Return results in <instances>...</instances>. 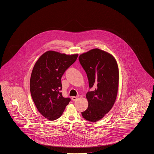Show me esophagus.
Wrapping results in <instances>:
<instances>
[{
  "label": "esophagus",
  "mask_w": 154,
  "mask_h": 154,
  "mask_svg": "<svg viewBox=\"0 0 154 154\" xmlns=\"http://www.w3.org/2000/svg\"><path fill=\"white\" fill-rule=\"evenodd\" d=\"M78 99H79V97H77V96H73L72 98L73 101H76L77 100H78Z\"/></svg>",
  "instance_id": "34e87169"
}]
</instances>
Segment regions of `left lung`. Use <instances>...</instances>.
Returning a JSON list of instances; mask_svg holds the SVG:
<instances>
[{"label":"left lung","mask_w":154,"mask_h":154,"mask_svg":"<svg viewBox=\"0 0 154 154\" xmlns=\"http://www.w3.org/2000/svg\"><path fill=\"white\" fill-rule=\"evenodd\" d=\"M79 61L88 77L92 91L86 94L87 109L82 112L90 122L100 120L116 102L119 84V70L115 58L107 52L94 48L81 54Z\"/></svg>","instance_id":"left-lung-1"}]
</instances>
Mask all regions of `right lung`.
<instances>
[{
    "label": "right lung",
    "mask_w": 154,
    "mask_h": 154,
    "mask_svg": "<svg viewBox=\"0 0 154 154\" xmlns=\"http://www.w3.org/2000/svg\"><path fill=\"white\" fill-rule=\"evenodd\" d=\"M77 57V54L48 51L40 57L33 68L30 80L31 96L40 113L50 121L60 117L70 101L60 92L61 78Z\"/></svg>",
    "instance_id": "right-lung-1"
}]
</instances>
